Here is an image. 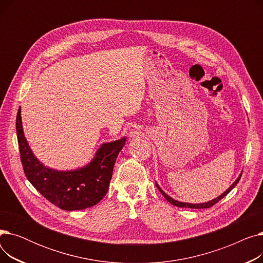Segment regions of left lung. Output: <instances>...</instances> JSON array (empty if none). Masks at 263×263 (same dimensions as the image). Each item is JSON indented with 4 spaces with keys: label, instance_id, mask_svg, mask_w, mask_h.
<instances>
[{
    "label": "left lung",
    "instance_id": "8db88e82",
    "mask_svg": "<svg viewBox=\"0 0 263 263\" xmlns=\"http://www.w3.org/2000/svg\"><path fill=\"white\" fill-rule=\"evenodd\" d=\"M241 176H242V174H240V176L237 178V180L234 181L229 187H228V190H226L222 195H219L218 197H216V198H214V199H212V200H210V201H208V202H202V203H189V202H181V201H178V200H175L174 198H172L171 196H168L166 193H165L160 186H159V184L156 182V185H157V187L159 189V191L161 192V194L166 198V200L170 202V203H172V204H174V205H176V206H180V208H192V209H204V208H210V206H212L213 204H215L217 201H219L220 199L222 198H224L228 193L237 185V183L240 181V179H241Z\"/></svg>",
    "mask_w": 263,
    "mask_h": 263
}]
</instances>
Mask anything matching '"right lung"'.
<instances>
[{"label": "right lung", "mask_w": 263, "mask_h": 263, "mask_svg": "<svg viewBox=\"0 0 263 263\" xmlns=\"http://www.w3.org/2000/svg\"><path fill=\"white\" fill-rule=\"evenodd\" d=\"M16 129L24 174L46 199L60 209L73 211L90 208L105 196L114 164L127 137L102 144L90 163L74 171L64 172L45 166L35 157L24 136L20 107Z\"/></svg>", "instance_id": "right-lung-1"}]
</instances>
